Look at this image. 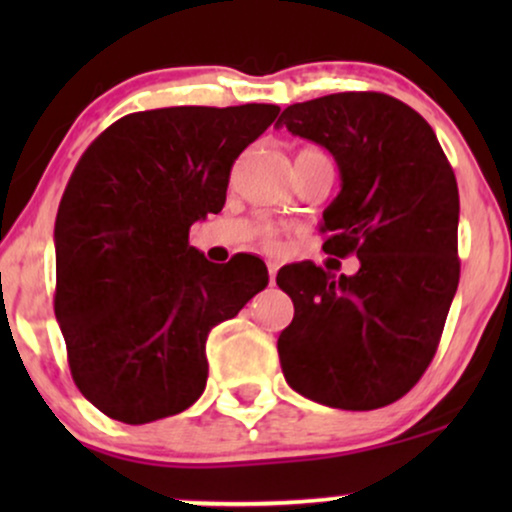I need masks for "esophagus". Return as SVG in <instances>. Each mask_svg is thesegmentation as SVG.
Returning <instances> with one entry per match:
<instances>
[{
  "label": "esophagus",
  "mask_w": 512,
  "mask_h": 512,
  "mask_svg": "<svg viewBox=\"0 0 512 512\" xmlns=\"http://www.w3.org/2000/svg\"><path fill=\"white\" fill-rule=\"evenodd\" d=\"M276 269H279V264L276 262H267V272H269V284L274 286V281H276Z\"/></svg>",
  "instance_id": "obj_1"
}]
</instances>
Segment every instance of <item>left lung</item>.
<instances>
[{
    "instance_id": "1",
    "label": "left lung",
    "mask_w": 512,
    "mask_h": 512,
    "mask_svg": "<svg viewBox=\"0 0 512 512\" xmlns=\"http://www.w3.org/2000/svg\"><path fill=\"white\" fill-rule=\"evenodd\" d=\"M276 125L334 156L342 190L322 211V248L361 264L354 276L313 262L276 274L296 310L276 342L281 370L325 407L380 409L419 383L455 298V173L431 125L385 93L289 105Z\"/></svg>"
}]
</instances>
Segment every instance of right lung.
<instances>
[{"mask_svg":"<svg viewBox=\"0 0 512 512\" xmlns=\"http://www.w3.org/2000/svg\"><path fill=\"white\" fill-rule=\"evenodd\" d=\"M279 105L144 110L76 163L55 223V315L88 402L122 424L180 414L207 387V337L269 274L260 257L209 262L190 226L226 202L233 161Z\"/></svg>","mask_w":512,"mask_h":512,"instance_id":"add662e5","label":"right lung"}]
</instances>
